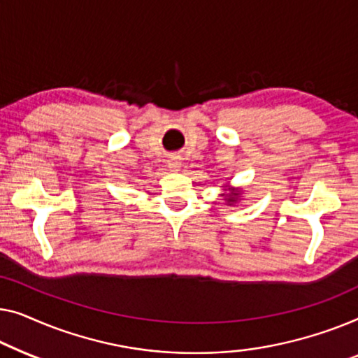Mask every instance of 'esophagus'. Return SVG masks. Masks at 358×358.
I'll return each instance as SVG.
<instances>
[{
    "label": "esophagus",
    "mask_w": 358,
    "mask_h": 358,
    "mask_svg": "<svg viewBox=\"0 0 358 358\" xmlns=\"http://www.w3.org/2000/svg\"><path fill=\"white\" fill-rule=\"evenodd\" d=\"M169 169L172 170V172H180L181 169V159L178 155H170L169 159Z\"/></svg>",
    "instance_id": "esophagus-1"
}]
</instances>
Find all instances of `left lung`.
Masks as SVG:
<instances>
[{
    "mask_svg": "<svg viewBox=\"0 0 358 358\" xmlns=\"http://www.w3.org/2000/svg\"><path fill=\"white\" fill-rule=\"evenodd\" d=\"M241 194H243V189L241 188H235V186H227V188L224 189V193L220 196H225V204L229 206H234V204H238L241 201Z\"/></svg>",
    "mask_w": 358,
    "mask_h": 358,
    "instance_id": "8db88e82",
    "label": "left lung"
}]
</instances>
